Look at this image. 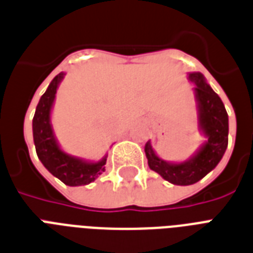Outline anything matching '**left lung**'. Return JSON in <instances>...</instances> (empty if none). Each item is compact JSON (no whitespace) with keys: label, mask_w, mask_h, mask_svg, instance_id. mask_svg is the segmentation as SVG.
<instances>
[{"label":"left lung","mask_w":253,"mask_h":253,"mask_svg":"<svg viewBox=\"0 0 253 253\" xmlns=\"http://www.w3.org/2000/svg\"><path fill=\"white\" fill-rule=\"evenodd\" d=\"M188 80L194 84L198 130L206 136V142L192 158L182 163L160 159L155 154L151 142H147L144 147L150 168L170 184L184 186L196 184L211 172L223 158L228 144V115L219 95L206 83L202 73H189Z\"/></svg>","instance_id":"8db88e82"}]
</instances>
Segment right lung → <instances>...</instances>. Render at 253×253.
Wrapping results in <instances>:
<instances>
[{
	"label": "right lung",
	"mask_w": 253,
	"mask_h": 253,
	"mask_svg": "<svg viewBox=\"0 0 253 253\" xmlns=\"http://www.w3.org/2000/svg\"><path fill=\"white\" fill-rule=\"evenodd\" d=\"M64 76L65 73L60 72L53 77L45 93L39 99L33 119L34 144L38 158L51 174L68 186H80L90 184L105 172L107 155L99 162H87L67 154L59 146L51 123V110L57 87Z\"/></svg>",
	"instance_id": "obj_1"
}]
</instances>
